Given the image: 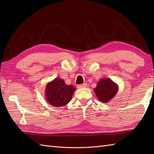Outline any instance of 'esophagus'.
<instances>
[{
    "mask_svg": "<svg viewBox=\"0 0 154 154\" xmlns=\"http://www.w3.org/2000/svg\"><path fill=\"white\" fill-rule=\"evenodd\" d=\"M87 87V83H83V84H82V85H78V88H85Z\"/></svg>",
    "mask_w": 154,
    "mask_h": 154,
    "instance_id": "1",
    "label": "esophagus"
}]
</instances>
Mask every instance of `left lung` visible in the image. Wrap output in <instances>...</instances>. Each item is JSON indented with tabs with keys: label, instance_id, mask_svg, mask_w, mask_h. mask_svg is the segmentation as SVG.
I'll list each match as a JSON object with an SVG mask.
<instances>
[{
	"label": "left lung",
	"instance_id": "1",
	"mask_svg": "<svg viewBox=\"0 0 154 154\" xmlns=\"http://www.w3.org/2000/svg\"><path fill=\"white\" fill-rule=\"evenodd\" d=\"M119 87L109 78H103L97 83L96 87L94 89L95 94L100 101L107 103L118 93Z\"/></svg>",
	"mask_w": 154,
	"mask_h": 154
}]
</instances>
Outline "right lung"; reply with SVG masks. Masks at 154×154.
<instances>
[{
	"mask_svg": "<svg viewBox=\"0 0 154 154\" xmlns=\"http://www.w3.org/2000/svg\"><path fill=\"white\" fill-rule=\"evenodd\" d=\"M75 91L76 88L73 85H67L62 79L56 78L46 85L45 99L53 106H63L71 100Z\"/></svg>",
	"mask_w": 154,
	"mask_h": 154,
	"instance_id": "right-lung-1",
	"label": "right lung"
}]
</instances>
